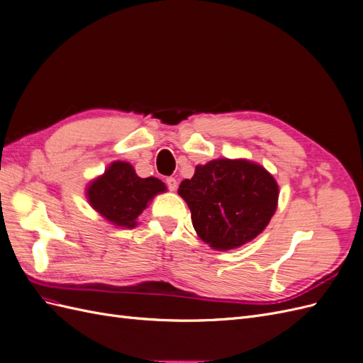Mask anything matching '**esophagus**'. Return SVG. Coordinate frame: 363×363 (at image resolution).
<instances>
[{"label": "esophagus", "instance_id": "34e87169", "mask_svg": "<svg viewBox=\"0 0 363 363\" xmlns=\"http://www.w3.org/2000/svg\"><path fill=\"white\" fill-rule=\"evenodd\" d=\"M167 186H168L169 191H175V189H177V180H175L174 177H168L167 179Z\"/></svg>", "mask_w": 363, "mask_h": 363}]
</instances>
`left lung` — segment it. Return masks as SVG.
<instances>
[{
	"instance_id": "left-lung-1",
	"label": "left lung",
	"mask_w": 363,
	"mask_h": 363,
	"mask_svg": "<svg viewBox=\"0 0 363 363\" xmlns=\"http://www.w3.org/2000/svg\"><path fill=\"white\" fill-rule=\"evenodd\" d=\"M179 194L191 208L192 225L215 250H233L263 232L276 212L279 186L260 164L218 159L196 167Z\"/></svg>"
}]
</instances>
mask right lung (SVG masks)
Returning <instances> with one entry per match:
<instances>
[{"mask_svg": "<svg viewBox=\"0 0 363 363\" xmlns=\"http://www.w3.org/2000/svg\"><path fill=\"white\" fill-rule=\"evenodd\" d=\"M164 191L159 179H140L130 163L113 162L104 175L92 182L87 200L111 223L131 228L152 196Z\"/></svg>", "mask_w": 363, "mask_h": 363, "instance_id": "right-lung-1", "label": "right lung"}]
</instances>
